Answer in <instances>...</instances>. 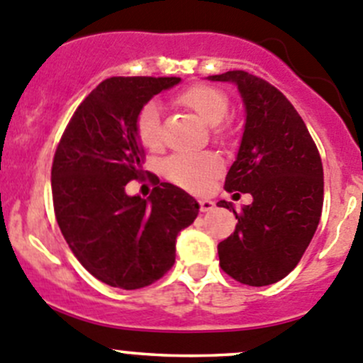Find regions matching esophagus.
Segmentation results:
<instances>
[{"label":"esophagus","mask_w":363,"mask_h":363,"mask_svg":"<svg viewBox=\"0 0 363 363\" xmlns=\"http://www.w3.org/2000/svg\"><path fill=\"white\" fill-rule=\"evenodd\" d=\"M213 209H214L213 200H209V199L200 200V211H202V213H209V211H213Z\"/></svg>","instance_id":"obj_1"}]
</instances>
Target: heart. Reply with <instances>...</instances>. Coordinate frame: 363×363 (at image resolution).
Instances as JSON below:
<instances>
[{
	"label": "heart",
	"instance_id": "b5f03b06",
	"mask_svg": "<svg viewBox=\"0 0 363 363\" xmlns=\"http://www.w3.org/2000/svg\"><path fill=\"white\" fill-rule=\"evenodd\" d=\"M177 103L188 110L195 111L207 125H216L214 135L221 136L223 131L218 125L227 118L228 99L220 88L209 84H193L177 96ZM138 138L147 149L156 150L163 143V128H161L160 104L150 101L140 110L136 121ZM164 175L181 188L189 191H203L214 177L220 174L221 161L216 154H175L168 157L163 164Z\"/></svg>",
	"mask_w": 363,
	"mask_h": 363
}]
</instances>
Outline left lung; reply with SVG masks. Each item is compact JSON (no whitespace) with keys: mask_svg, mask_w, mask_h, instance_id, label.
<instances>
[{"mask_svg":"<svg viewBox=\"0 0 363 363\" xmlns=\"http://www.w3.org/2000/svg\"><path fill=\"white\" fill-rule=\"evenodd\" d=\"M207 79L235 84L245 104V131L225 189L253 199L241 213L218 202L238 220L218 245L220 266L246 286H269L296 267L315 234L325 193L321 156L303 118L273 84L245 70Z\"/></svg>","mask_w":363,"mask_h":363,"instance_id":"obj_1","label":"left lung"}]
</instances>
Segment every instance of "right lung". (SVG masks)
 I'll list each match as a JSON object with an SVG mask.
<instances>
[{"label":"right lung","instance_id":"1","mask_svg":"<svg viewBox=\"0 0 363 363\" xmlns=\"http://www.w3.org/2000/svg\"><path fill=\"white\" fill-rule=\"evenodd\" d=\"M181 77H110L77 106L51 168L58 227L84 269L97 280L133 291L174 266L175 241L199 214L184 189L160 182L149 199L128 195L143 175L138 113Z\"/></svg>","mask_w":363,"mask_h":363}]
</instances>
